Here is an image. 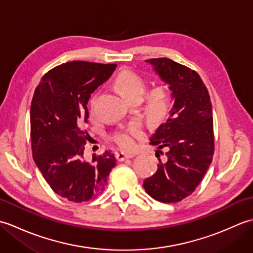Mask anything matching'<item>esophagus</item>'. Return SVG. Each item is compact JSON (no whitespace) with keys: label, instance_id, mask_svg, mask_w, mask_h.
<instances>
[{"label":"esophagus","instance_id":"34e87169","mask_svg":"<svg viewBox=\"0 0 253 253\" xmlns=\"http://www.w3.org/2000/svg\"><path fill=\"white\" fill-rule=\"evenodd\" d=\"M135 157V154L133 153H125V152H118L116 153V159L122 162V161H125L127 159H131Z\"/></svg>","mask_w":253,"mask_h":253}]
</instances>
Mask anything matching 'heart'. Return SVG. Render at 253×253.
Instances as JSON below:
<instances>
[{
	"label": "heart",
	"instance_id": "heart-1",
	"mask_svg": "<svg viewBox=\"0 0 253 253\" xmlns=\"http://www.w3.org/2000/svg\"><path fill=\"white\" fill-rule=\"evenodd\" d=\"M115 88L124 98L129 100L131 98H136V96L141 98L146 84H144L143 79L140 76H138L136 73L127 69V71H123L117 75L115 79ZM94 102L95 96L90 102L91 107H93ZM169 103V91L164 85H158V87L150 91V93L147 96V115L151 120H161L168 113ZM113 140L123 150L130 151V150H133L137 146L138 131L131 129V128L121 130L113 136Z\"/></svg>",
	"mask_w": 253,
	"mask_h": 253
}]
</instances>
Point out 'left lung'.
Instances as JSON below:
<instances>
[{"instance_id": "8db88e82", "label": "left lung", "mask_w": 253, "mask_h": 253, "mask_svg": "<svg viewBox=\"0 0 253 253\" xmlns=\"http://www.w3.org/2000/svg\"><path fill=\"white\" fill-rule=\"evenodd\" d=\"M146 62L169 85L174 103L168 121L150 138L158 147L157 158L164 154L161 148L167 152L159 159L157 173L144 179L143 188L155 200L176 203L195 191L212 162V104L197 72L166 57Z\"/></svg>"}]
</instances>
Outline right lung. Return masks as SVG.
Wrapping results in <instances>:
<instances>
[{
  "label": "right lung",
  "instance_id": "obj_1",
  "mask_svg": "<svg viewBox=\"0 0 253 253\" xmlns=\"http://www.w3.org/2000/svg\"><path fill=\"white\" fill-rule=\"evenodd\" d=\"M116 64L84 61L64 63L47 72L35 90L30 107L34 160L52 190L73 202L88 201L105 189L116 165L111 152L84 158L90 136V94L106 82Z\"/></svg>",
  "mask_w": 253,
  "mask_h": 253
}]
</instances>
